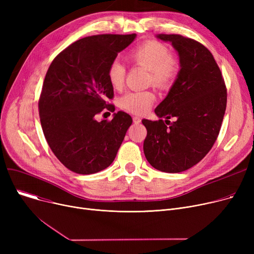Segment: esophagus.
Segmentation results:
<instances>
[{"label":"esophagus","mask_w":254,"mask_h":254,"mask_svg":"<svg viewBox=\"0 0 254 254\" xmlns=\"http://www.w3.org/2000/svg\"><path fill=\"white\" fill-rule=\"evenodd\" d=\"M132 122H134L136 125H138L141 123V118L139 116H134L132 117Z\"/></svg>","instance_id":"obj_1"}]
</instances>
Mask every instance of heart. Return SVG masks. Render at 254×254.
I'll return each mask as SVG.
<instances>
[{"mask_svg": "<svg viewBox=\"0 0 254 254\" xmlns=\"http://www.w3.org/2000/svg\"><path fill=\"white\" fill-rule=\"evenodd\" d=\"M128 61L141 65L149 71V83L166 89L176 80L179 73L178 60L170 55L167 46L157 41L144 42L127 55ZM107 78L111 86L120 90L124 86L126 78V66L119 61H113L107 71ZM155 101V95L151 90L129 91L119 100V107L131 114H142L147 111Z\"/></svg>", "mask_w": 254, "mask_h": 254, "instance_id": "1", "label": "heart"}]
</instances>
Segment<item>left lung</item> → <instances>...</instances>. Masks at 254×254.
I'll use <instances>...</instances> for the list:
<instances>
[{
    "mask_svg": "<svg viewBox=\"0 0 254 254\" xmlns=\"http://www.w3.org/2000/svg\"><path fill=\"white\" fill-rule=\"evenodd\" d=\"M179 56L180 71L168 96L154 112L156 122L143 119L147 129L144 154L156 170L179 173L205 157L214 145L226 108V87L212 53L180 35L159 34ZM166 118L165 122L161 119ZM175 122L171 123L169 119Z\"/></svg>",
    "mask_w": 254,
    "mask_h": 254,
    "instance_id": "8db88e82",
    "label": "left lung"
}]
</instances>
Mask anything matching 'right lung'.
Listing matches in <instances>:
<instances>
[{"instance_id":"obj_1","label":"right lung","mask_w":254,"mask_h":254,"mask_svg":"<svg viewBox=\"0 0 254 254\" xmlns=\"http://www.w3.org/2000/svg\"><path fill=\"white\" fill-rule=\"evenodd\" d=\"M130 35L85 37L64 49L52 61L39 99V115L45 139L59 161L77 174H93L114 161L132 119L124 111L111 122H97L114 97L107 78L118 52L136 38Z\"/></svg>"}]
</instances>
